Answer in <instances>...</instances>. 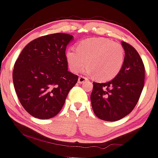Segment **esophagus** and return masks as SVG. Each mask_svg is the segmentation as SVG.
Listing matches in <instances>:
<instances>
[{
  "label": "esophagus",
  "instance_id": "34e87169",
  "mask_svg": "<svg viewBox=\"0 0 158 158\" xmlns=\"http://www.w3.org/2000/svg\"><path fill=\"white\" fill-rule=\"evenodd\" d=\"M86 81H88V79L84 77V76H79V79H78V82L79 83H83V82H86Z\"/></svg>",
  "mask_w": 158,
  "mask_h": 158
}]
</instances>
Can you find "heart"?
Returning <instances> with one entry per match:
<instances>
[{
  "label": "heart",
  "instance_id": "1",
  "mask_svg": "<svg viewBox=\"0 0 158 158\" xmlns=\"http://www.w3.org/2000/svg\"><path fill=\"white\" fill-rule=\"evenodd\" d=\"M69 69L76 71L87 63L83 72L99 80L113 79L120 72L125 60V49L120 44L106 38H89L80 42L78 49L66 52Z\"/></svg>",
  "mask_w": 158,
  "mask_h": 158
}]
</instances>
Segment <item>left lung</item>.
Instances as JSON below:
<instances>
[{"instance_id": "1", "label": "left lung", "mask_w": 158, "mask_h": 158, "mask_svg": "<svg viewBox=\"0 0 158 158\" xmlns=\"http://www.w3.org/2000/svg\"><path fill=\"white\" fill-rule=\"evenodd\" d=\"M125 60L120 72L112 80L93 82L91 103L98 118L109 122L123 118L138 103L144 84V66L137 50L122 42Z\"/></svg>"}]
</instances>
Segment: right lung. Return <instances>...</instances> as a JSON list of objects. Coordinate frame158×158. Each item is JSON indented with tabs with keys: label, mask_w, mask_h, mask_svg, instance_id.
Here are the masks:
<instances>
[{
	"label": "right lung",
	"mask_w": 158,
	"mask_h": 158,
	"mask_svg": "<svg viewBox=\"0 0 158 158\" xmlns=\"http://www.w3.org/2000/svg\"><path fill=\"white\" fill-rule=\"evenodd\" d=\"M72 35L63 33L33 40L23 48L13 71L14 89L20 104L40 119L56 115L78 76L68 71L66 49Z\"/></svg>",
	"instance_id": "right-lung-1"
}]
</instances>
